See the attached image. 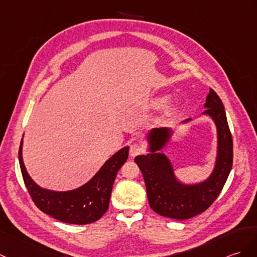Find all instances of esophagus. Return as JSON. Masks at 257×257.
<instances>
[{
  "label": "esophagus",
  "instance_id": "obj_1",
  "mask_svg": "<svg viewBox=\"0 0 257 257\" xmlns=\"http://www.w3.org/2000/svg\"><path fill=\"white\" fill-rule=\"evenodd\" d=\"M143 151H145V149H143V147L140 145V143L135 142V143H133V145L130 146L129 154H130V157L135 158L137 156H139V154H141Z\"/></svg>",
  "mask_w": 257,
  "mask_h": 257
}]
</instances>
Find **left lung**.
<instances>
[{"label": "left lung", "mask_w": 257, "mask_h": 257, "mask_svg": "<svg viewBox=\"0 0 257 257\" xmlns=\"http://www.w3.org/2000/svg\"><path fill=\"white\" fill-rule=\"evenodd\" d=\"M205 107L202 114L213 119L218 131V157L208 180L196 185H184L176 180L169 159L158 152L170 138L168 128L152 129L148 136L151 153L135 159L145 178L149 204L160 216L185 220L204 212L217 199L228 180L233 163V141L223 104L212 88Z\"/></svg>", "instance_id": "left-lung-1"}]
</instances>
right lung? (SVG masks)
<instances>
[{
	"label": "right lung",
	"instance_id": "right-lung-1",
	"mask_svg": "<svg viewBox=\"0 0 257 257\" xmlns=\"http://www.w3.org/2000/svg\"><path fill=\"white\" fill-rule=\"evenodd\" d=\"M21 141L19 159L24 183L35 205L59 221L72 224H87L103 217L108 209L110 194L118 171L128 159L129 147L116 152L91 181L70 192H53L39 187L32 180L22 158Z\"/></svg>",
	"mask_w": 257,
	"mask_h": 257
}]
</instances>
